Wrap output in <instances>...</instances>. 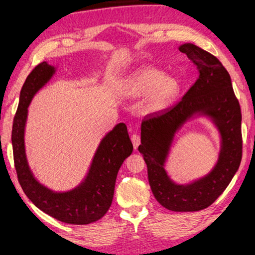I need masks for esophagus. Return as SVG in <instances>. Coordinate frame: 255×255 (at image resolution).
<instances>
[{"label": "esophagus", "mask_w": 255, "mask_h": 255, "mask_svg": "<svg viewBox=\"0 0 255 255\" xmlns=\"http://www.w3.org/2000/svg\"><path fill=\"white\" fill-rule=\"evenodd\" d=\"M131 140H132V143H133L134 149L138 148V146L140 145V135L136 133H133L131 135Z\"/></svg>", "instance_id": "1"}]
</instances>
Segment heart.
Wrapping results in <instances>:
<instances>
[{"label":"heart","mask_w":255,"mask_h":255,"mask_svg":"<svg viewBox=\"0 0 255 255\" xmlns=\"http://www.w3.org/2000/svg\"><path fill=\"white\" fill-rule=\"evenodd\" d=\"M180 91L178 79L165 77L162 70L146 66L132 73L122 85V95L128 99H138L148 94L143 110L157 113L176 100Z\"/></svg>","instance_id":"b5f03b06"}]
</instances>
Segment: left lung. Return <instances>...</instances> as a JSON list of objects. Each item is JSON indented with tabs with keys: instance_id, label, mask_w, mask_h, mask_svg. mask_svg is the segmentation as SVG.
Masks as SVG:
<instances>
[{
	"instance_id": "1",
	"label": "left lung",
	"mask_w": 255,
	"mask_h": 255,
	"mask_svg": "<svg viewBox=\"0 0 255 255\" xmlns=\"http://www.w3.org/2000/svg\"><path fill=\"white\" fill-rule=\"evenodd\" d=\"M178 49L197 66V82L177 105L143 119L138 149L147 164L155 199L172 212H197L207 208L223 193L241 165L242 112L230 75L214 55L193 43H184ZM198 116L208 117L219 130V158L207 175L189 184H177L165 171V161L174 134Z\"/></svg>"
}]
</instances>
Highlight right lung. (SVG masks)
<instances>
[{
	"mask_svg": "<svg viewBox=\"0 0 255 255\" xmlns=\"http://www.w3.org/2000/svg\"><path fill=\"white\" fill-rule=\"evenodd\" d=\"M55 72V66L42 62L32 70L21 87L11 133L14 168L24 193L39 209L61 222L90 224L105 216L112 206L117 173L125 158L131 155L133 145L127 125L120 123L102 138L87 176L78 186L55 192L39 183L28 167L25 153V125L33 97Z\"/></svg>",
	"mask_w": 255,
	"mask_h": 255,
	"instance_id": "1",
	"label": "right lung"
}]
</instances>
